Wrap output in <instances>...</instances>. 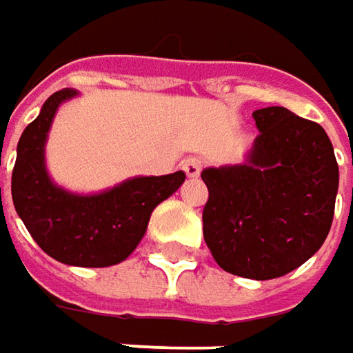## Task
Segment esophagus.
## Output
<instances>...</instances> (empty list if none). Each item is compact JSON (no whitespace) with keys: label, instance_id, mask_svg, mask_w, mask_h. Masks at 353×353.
<instances>
[{"label":"esophagus","instance_id":"esophagus-1","mask_svg":"<svg viewBox=\"0 0 353 353\" xmlns=\"http://www.w3.org/2000/svg\"><path fill=\"white\" fill-rule=\"evenodd\" d=\"M183 169L190 179H196L198 174H200V170H202V163L198 159H186L183 163Z\"/></svg>","mask_w":353,"mask_h":353}]
</instances>
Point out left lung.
<instances>
[{
	"mask_svg": "<svg viewBox=\"0 0 353 353\" xmlns=\"http://www.w3.org/2000/svg\"><path fill=\"white\" fill-rule=\"evenodd\" d=\"M259 135L239 165L208 167L204 241L216 263L255 281L308 261L330 232L340 172L319 123L271 105L253 112Z\"/></svg>",
	"mask_w": 353,
	"mask_h": 353,
	"instance_id": "1",
	"label": "left lung"
}]
</instances>
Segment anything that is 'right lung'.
I'll return each mask as SVG.
<instances>
[{"label":"right lung","mask_w":353,"mask_h":353,"mask_svg":"<svg viewBox=\"0 0 353 353\" xmlns=\"http://www.w3.org/2000/svg\"><path fill=\"white\" fill-rule=\"evenodd\" d=\"M76 96L72 88L54 92L25 128L17 143L11 196L25 228L52 259L72 267H110L135 251L153 210L179 190L186 174L176 170L133 176L94 194L59 186L48 174L45 145L59 108Z\"/></svg>","instance_id":"right-lung-1"}]
</instances>
